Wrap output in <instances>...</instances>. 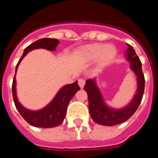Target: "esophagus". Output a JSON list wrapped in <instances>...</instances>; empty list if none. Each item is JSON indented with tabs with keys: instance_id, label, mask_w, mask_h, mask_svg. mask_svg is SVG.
<instances>
[{
	"instance_id": "esophagus-1",
	"label": "esophagus",
	"mask_w": 158,
	"mask_h": 158,
	"mask_svg": "<svg viewBox=\"0 0 158 158\" xmlns=\"http://www.w3.org/2000/svg\"><path fill=\"white\" fill-rule=\"evenodd\" d=\"M85 80L84 79H79V87L82 89V88H84V86H85Z\"/></svg>"
}]
</instances>
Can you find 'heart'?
<instances>
[{
  "label": "heart",
  "mask_w": 158,
  "mask_h": 158,
  "mask_svg": "<svg viewBox=\"0 0 158 158\" xmlns=\"http://www.w3.org/2000/svg\"><path fill=\"white\" fill-rule=\"evenodd\" d=\"M82 56L86 61H95L99 59V66L109 64L117 55V49L113 45L92 44L82 49Z\"/></svg>",
  "instance_id": "obj_1"
}]
</instances>
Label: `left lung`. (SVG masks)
Segmentation results:
<instances>
[{"instance_id": "8db88e82", "label": "left lung", "mask_w": 158, "mask_h": 158, "mask_svg": "<svg viewBox=\"0 0 158 158\" xmlns=\"http://www.w3.org/2000/svg\"><path fill=\"white\" fill-rule=\"evenodd\" d=\"M127 59L130 62V68L137 76L138 88L132 102L124 108L114 110L106 106L102 94L94 79H88L84 89L87 92L89 100V110L92 119L101 125L113 126L125 122L135 113L142 100L145 89V77L142 72L141 62L136 55L133 46L128 45Z\"/></svg>"}]
</instances>
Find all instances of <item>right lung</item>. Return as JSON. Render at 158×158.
Segmentation results:
<instances>
[{"label":"right lung","mask_w":158,"mask_h":158,"mask_svg":"<svg viewBox=\"0 0 158 158\" xmlns=\"http://www.w3.org/2000/svg\"><path fill=\"white\" fill-rule=\"evenodd\" d=\"M58 44L59 41L56 39L44 38V39L38 40L35 42L32 43L31 45H29V46H27L23 52V54L21 56V58L19 59V62L16 66V72H17V69L21 60L25 56V55L28 54L29 52L32 51L34 49L38 48H44L49 51H55ZM80 88L78 85V81L63 86L48 106H46L42 110L33 112V111L25 109L19 102L17 95H16L15 76L12 81V96H13V101L15 103L16 108L26 122L29 123L30 125L40 127V128H53L56 126L60 125L64 120L66 113H67V107L70 100L72 99L73 96H74L75 93Z\"/></svg>","instance_id":"1"}]
</instances>
